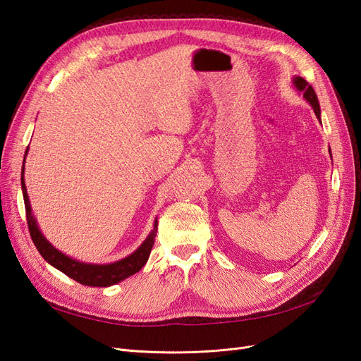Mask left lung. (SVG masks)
Listing matches in <instances>:
<instances>
[{
    "label": "left lung",
    "mask_w": 361,
    "mask_h": 361,
    "mask_svg": "<svg viewBox=\"0 0 361 361\" xmlns=\"http://www.w3.org/2000/svg\"><path fill=\"white\" fill-rule=\"evenodd\" d=\"M292 84L295 87V90H297L298 93H301L304 99L312 105L316 117H318V120L321 122V106H319L318 96H316L313 87L307 81H305L304 78H301V76H293ZM330 155H331V152H330Z\"/></svg>",
    "instance_id": "1"
}]
</instances>
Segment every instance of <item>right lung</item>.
<instances>
[{
	"instance_id": "1",
	"label": "right lung",
	"mask_w": 361,
	"mask_h": 361,
	"mask_svg": "<svg viewBox=\"0 0 361 361\" xmlns=\"http://www.w3.org/2000/svg\"><path fill=\"white\" fill-rule=\"evenodd\" d=\"M27 154H28V147L25 152V157ZM25 157H24V164H25ZM24 170L25 167H23V171H20V185H23L28 231H30L32 243H35L36 248L39 250L40 256L45 259L49 265L60 269L63 274H66L75 281L81 283V285L92 286V288H108V286L117 285V283H120L122 280L134 276L135 272H138L146 265V262L150 256V250L155 243L157 231H158L157 218L154 223V228H152L150 233L143 241V244H141L134 253H130L125 259H120L117 262H113V264H105V265L87 264V262L76 260L73 257H69L64 253H61L60 250H57L45 236H43L42 231L39 228L36 216L32 215V211H31V204L27 194L25 180H24Z\"/></svg>"
}]
</instances>
